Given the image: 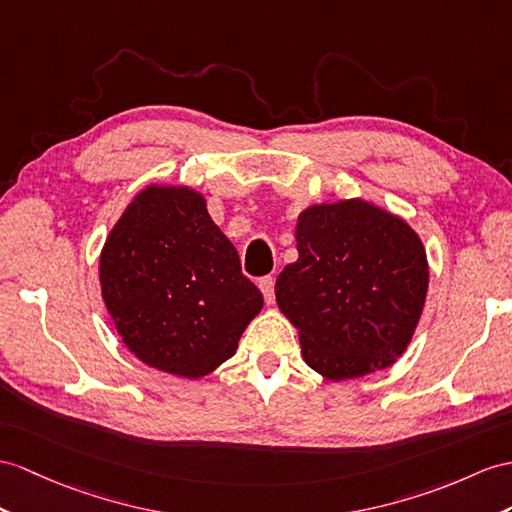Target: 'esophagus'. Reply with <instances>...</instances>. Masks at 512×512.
I'll return each instance as SVG.
<instances>
[{"mask_svg": "<svg viewBox=\"0 0 512 512\" xmlns=\"http://www.w3.org/2000/svg\"><path fill=\"white\" fill-rule=\"evenodd\" d=\"M273 284H276V280H273V276H265L263 280L258 282L260 291H263V295H265V299H267L269 304L273 302Z\"/></svg>", "mask_w": 512, "mask_h": 512, "instance_id": "esophagus-1", "label": "esophagus"}]
</instances>
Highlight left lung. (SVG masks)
Here are the masks:
<instances>
[{"mask_svg":"<svg viewBox=\"0 0 512 512\" xmlns=\"http://www.w3.org/2000/svg\"><path fill=\"white\" fill-rule=\"evenodd\" d=\"M299 258L276 280V302L299 330L306 365L328 380L391 367L413 339L428 293V258L404 219L365 199L308 206Z\"/></svg>","mask_w":512,"mask_h":512,"instance_id":"obj_1","label":"left lung"}]
</instances>
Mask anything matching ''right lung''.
Listing matches in <instances>:
<instances>
[{
	"instance_id": "right-lung-1",
	"label": "right lung",
	"mask_w": 512,
	"mask_h": 512,
	"mask_svg": "<svg viewBox=\"0 0 512 512\" xmlns=\"http://www.w3.org/2000/svg\"><path fill=\"white\" fill-rule=\"evenodd\" d=\"M99 284L128 350L189 380L232 358L263 308L204 195L189 186L149 184L132 199L104 243Z\"/></svg>"
}]
</instances>
